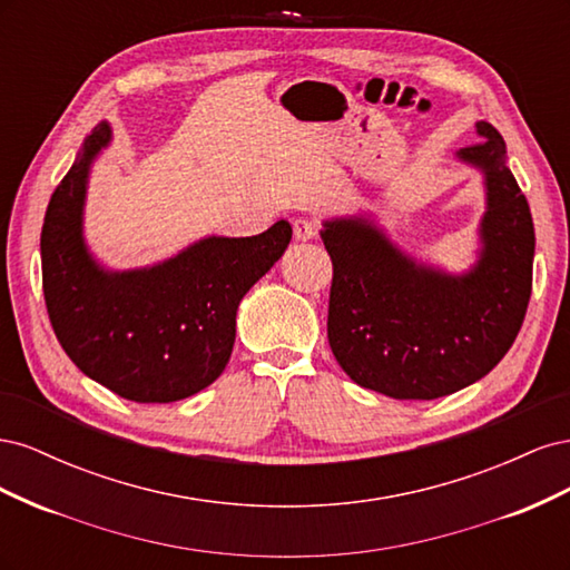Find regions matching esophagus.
<instances>
[{
    "mask_svg": "<svg viewBox=\"0 0 570 570\" xmlns=\"http://www.w3.org/2000/svg\"><path fill=\"white\" fill-rule=\"evenodd\" d=\"M318 235V226L314 220L308 218H297L295 220V237L299 239V243H308V239H316Z\"/></svg>",
    "mask_w": 570,
    "mask_h": 570,
    "instance_id": "1",
    "label": "esophagus"
}]
</instances>
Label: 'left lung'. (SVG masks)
<instances>
[{"mask_svg":"<svg viewBox=\"0 0 570 570\" xmlns=\"http://www.w3.org/2000/svg\"><path fill=\"white\" fill-rule=\"evenodd\" d=\"M459 159L485 174L482 252L465 275H446L387 243L364 218L325 220L333 262L327 342L342 371L392 400H438L488 375L519 335L530 292L534 228L507 166L502 135L485 120Z\"/></svg>","mask_w":570,"mask_h":570,"instance_id":"left-lung-1","label":"left lung"}]
</instances>
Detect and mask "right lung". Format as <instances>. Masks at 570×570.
I'll return each instance as SVG.
<instances>
[{"mask_svg": "<svg viewBox=\"0 0 570 570\" xmlns=\"http://www.w3.org/2000/svg\"><path fill=\"white\" fill-rule=\"evenodd\" d=\"M111 140L99 124L49 199L40 252L42 292L68 358L99 385L137 404H168L209 387L226 368L237 306L278 262L292 226L252 237H206L168 262L107 273L82 243L92 159Z\"/></svg>", "mask_w": 570, "mask_h": 570, "instance_id": "1", "label": "right lung"}]
</instances>
